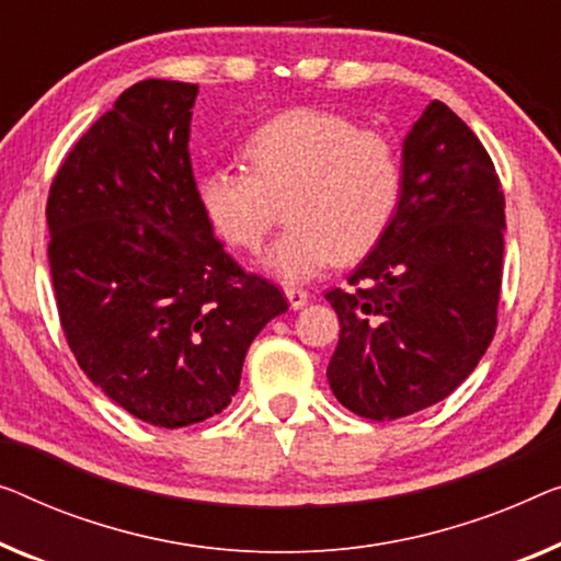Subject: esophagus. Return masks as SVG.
Instances as JSON below:
<instances>
[{
    "label": "esophagus",
    "mask_w": 561,
    "mask_h": 561,
    "mask_svg": "<svg viewBox=\"0 0 561 561\" xmlns=\"http://www.w3.org/2000/svg\"><path fill=\"white\" fill-rule=\"evenodd\" d=\"M284 295H287L291 309H302L309 302V291L302 287H287L284 289Z\"/></svg>",
    "instance_id": "obj_1"
}]
</instances>
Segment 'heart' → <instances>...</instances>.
<instances>
[{"label": "heart", "instance_id": "1", "mask_svg": "<svg viewBox=\"0 0 561 561\" xmlns=\"http://www.w3.org/2000/svg\"><path fill=\"white\" fill-rule=\"evenodd\" d=\"M249 171L208 169L196 201L208 227L233 249L254 252L284 214L289 227L262 256L284 282L322 272L334 256L378 244L403 196V163L392 140L340 113L295 107L244 140Z\"/></svg>", "mask_w": 561, "mask_h": 561}]
</instances>
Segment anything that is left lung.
Listing matches in <instances>:
<instances>
[{"label": "left lung", "mask_w": 561, "mask_h": 561, "mask_svg": "<svg viewBox=\"0 0 561 561\" xmlns=\"http://www.w3.org/2000/svg\"><path fill=\"white\" fill-rule=\"evenodd\" d=\"M504 191L473 130L425 107L403 140V196L350 287L324 299L340 317L328 380L347 411L396 421L448 398L496 332Z\"/></svg>", "instance_id": "left-lung-1"}]
</instances>
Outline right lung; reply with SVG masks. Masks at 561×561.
Returning <instances> with one entry per match:
<instances>
[{
    "mask_svg": "<svg viewBox=\"0 0 561 561\" xmlns=\"http://www.w3.org/2000/svg\"><path fill=\"white\" fill-rule=\"evenodd\" d=\"M198 85L144 80L90 125L47 198L49 272L75 360L158 428L221 413L252 340L287 312L201 214L191 169Z\"/></svg>",
    "mask_w": 561,
    "mask_h": 561,
    "instance_id": "1",
    "label": "right lung"
}]
</instances>
